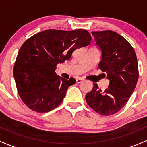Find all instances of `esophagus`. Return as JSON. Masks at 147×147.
<instances>
[{
    "label": "esophagus",
    "instance_id": "obj_1",
    "mask_svg": "<svg viewBox=\"0 0 147 147\" xmlns=\"http://www.w3.org/2000/svg\"><path fill=\"white\" fill-rule=\"evenodd\" d=\"M82 81H83V79H82V78H79H79H77V79H76V82H77V84L81 83Z\"/></svg>",
    "mask_w": 147,
    "mask_h": 147
}]
</instances>
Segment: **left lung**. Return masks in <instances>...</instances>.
<instances>
[{
    "label": "left lung",
    "mask_w": 147,
    "mask_h": 147,
    "mask_svg": "<svg viewBox=\"0 0 147 147\" xmlns=\"http://www.w3.org/2000/svg\"><path fill=\"white\" fill-rule=\"evenodd\" d=\"M102 50L99 68L110 80L104 92L97 84L86 95L87 104L97 113L113 115L125 106L137 84L139 71L133 48L124 37L111 30L92 32Z\"/></svg>",
    "instance_id": "8db88e82"
}]
</instances>
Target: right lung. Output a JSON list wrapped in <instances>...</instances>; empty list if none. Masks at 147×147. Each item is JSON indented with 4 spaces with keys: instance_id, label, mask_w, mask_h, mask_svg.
Masks as SVG:
<instances>
[{
    "instance_id": "right-lung-1",
    "label": "right lung",
    "mask_w": 147,
    "mask_h": 147,
    "mask_svg": "<svg viewBox=\"0 0 147 147\" xmlns=\"http://www.w3.org/2000/svg\"><path fill=\"white\" fill-rule=\"evenodd\" d=\"M86 30H48L37 33L21 45L14 66V77L23 103L31 110L46 113L62 102L75 78L57 75V65L72 56L76 49L91 41Z\"/></svg>"
}]
</instances>
